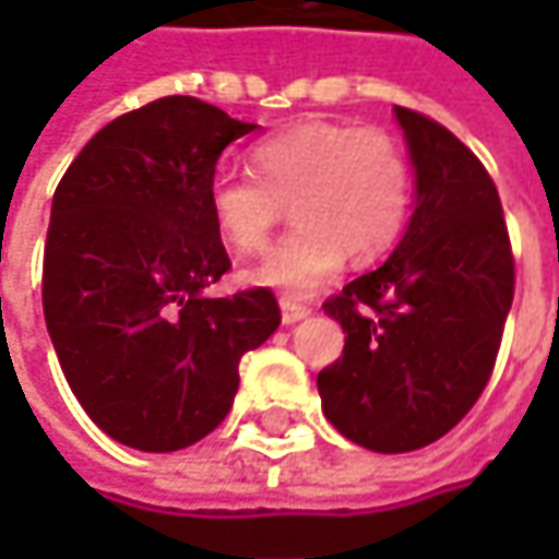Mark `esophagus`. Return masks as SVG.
Returning <instances> with one entry per match:
<instances>
[{"label":"esophagus","mask_w":559,"mask_h":559,"mask_svg":"<svg viewBox=\"0 0 559 559\" xmlns=\"http://www.w3.org/2000/svg\"><path fill=\"white\" fill-rule=\"evenodd\" d=\"M280 311H283V323H286V326L305 320V317H311V308H305V305H298V301H292V298H283V301H280Z\"/></svg>","instance_id":"esophagus-1"}]
</instances>
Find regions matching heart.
<instances>
[{
  "label": "heart",
  "instance_id": "heart-1",
  "mask_svg": "<svg viewBox=\"0 0 559 559\" xmlns=\"http://www.w3.org/2000/svg\"><path fill=\"white\" fill-rule=\"evenodd\" d=\"M251 174H217L207 214L236 254H258L289 204L295 233L248 270L251 286L311 295L352 254L370 264L395 246L411 214L414 174L404 148L382 130L298 120L258 140Z\"/></svg>",
  "mask_w": 559,
  "mask_h": 559
}]
</instances>
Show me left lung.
Instances as JSON below:
<instances>
[{
	"label": "left lung",
	"mask_w": 559,
	"mask_h": 559,
	"mask_svg": "<svg viewBox=\"0 0 559 559\" xmlns=\"http://www.w3.org/2000/svg\"><path fill=\"white\" fill-rule=\"evenodd\" d=\"M414 167V214L382 267L323 311L342 357L317 376L323 414L376 454L417 451L483 395L513 305V254L498 189L451 130L395 105Z\"/></svg>",
	"instance_id": "1"
}]
</instances>
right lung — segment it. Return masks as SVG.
<instances>
[{"mask_svg": "<svg viewBox=\"0 0 559 559\" xmlns=\"http://www.w3.org/2000/svg\"><path fill=\"white\" fill-rule=\"evenodd\" d=\"M251 130L202 98H158L102 127L55 189L46 326L76 401L127 448L164 454L214 432L242 355L280 326L270 289L204 292L229 270L207 183Z\"/></svg>", "mask_w": 559, "mask_h": 559, "instance_id": "add662e5", "label": "right lung"}]
</instances>
